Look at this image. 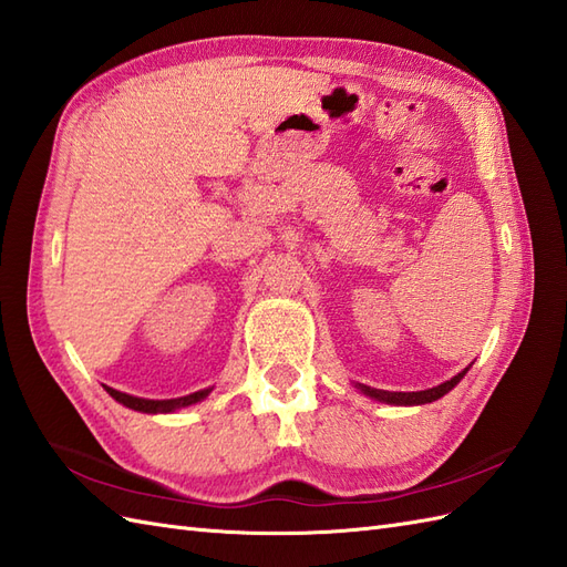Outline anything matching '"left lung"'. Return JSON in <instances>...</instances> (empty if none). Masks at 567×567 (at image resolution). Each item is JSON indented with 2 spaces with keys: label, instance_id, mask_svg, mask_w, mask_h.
<instances>
[{
  "label": "left lung",
  "instance_id": "left-lung-1",
  "mask_svg": "<svg viewBox=\"0 0 567 567\" xmlns=\"http://www.w3.org/2000/svg\"><path fill=\"white\" fill-rule=\"evenodd\" d=\"M464 372L466 370H462L460 375H454L452 380H447V382H443V384H437V388H433V390H423V392H384V390H375V388H365V384H358V388H361V392L363 394H368V396H372V399H378V402H388V404H427V402H435V399H440L443 394H447L454 384H457L462 378H464Z\"/></svg>",
  "mask_w": 567,
  "mask_h": 567
}]
</instances>
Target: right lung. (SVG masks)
I'll use <instances>...</instances> for the list:
<instances>
[{
    "instance_id": "1",
    "label": "right lung",
    "mask_w": 567,
    "mask_h": 567,
    "mask_svg": "<svg viewBox=\"0 0 567 567\" xmlns=\"http://www.w3.org/2000/svg\"><path fill=\"white\" fill-rule=\"evenodd\" d=\"M107 394L115 399V402L130 406L134 411H144V413H171L175 409H183V406H189V404H197L202 402V399L209 394V390H202V392H195V394H187V396H177V399H161V402H156V399H140V396H132V394H124V392H117L113 388H105Z\"/></svg>"
}]
</instances>
